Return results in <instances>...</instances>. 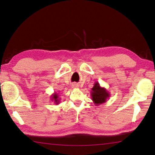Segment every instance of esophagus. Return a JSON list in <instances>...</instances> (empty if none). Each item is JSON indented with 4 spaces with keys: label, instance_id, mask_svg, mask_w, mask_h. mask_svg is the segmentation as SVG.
<instances>
[{
    "label": "esophagus",
    "instance_id": "1",
    "mask_svg": "<svg viewBox=\"0 0 155 155\" xmlns=\"http://www.w3.org/2000/svg\"><path fill=\"white\" fill-rule=\"evenodd\" d=\"M72 87H73V88H77V87H78V85L77 84H73V85H72Z\"/></svg>",
    "mask_w": 155,
    "mask_h": 155
}]
</instances>
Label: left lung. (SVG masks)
<instances>
[{
	"label": "left lung",
	"instance_id": "left-lung-1",
	"mask_svg": "<svg viewBox=\"0 0 155 155\" xmlns=\"http://www.w3.org/2000/svg\"><path fill=\"white\" fill-rule=\"evenodd\" d=\"M110 96L108 91L105 87L100 86V84L96 81L94 84V87L91 88V96L94 104L96 106L105 103Z\"/></svg>",
	"mask_w": 155,
	"mask_h": 155
}]
</instances>
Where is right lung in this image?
<instances>
[{"mask_svg": "<svg viewBox=\"0 0 155 155\" xmlns=\"http://www.w3.org/2000/svg\"><path fill=\"white\" fill-rule=\"evenodd\" d=\"M52 102H54L55 105H58L60 102V100H61V98L59 97V94L58 93H54L52 95H51V98Z\"/></svg>", "mask_w": 155, "mask_h": 155, "instance_id": "right-lung-1", "label": "right lung"}]
</instances>
